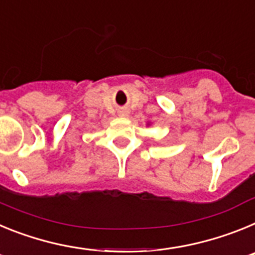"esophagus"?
<instances>
[{"label": "esophagus", "mask_w": 255, "mask_h": 255, "mask_svg": "<svg viewBox=\"0 0 255 255\" xmlns=\"http://www.w3.org/2000/svg\"><path fill=\"white\" fill-rule=\"evenodd\" d=\"M120 115L121 116H128V115H129V111H126V110H124V111H120Z\"/></svg>", "instance_id": "1"}]
</instances>
